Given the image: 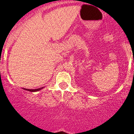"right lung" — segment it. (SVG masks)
<instances>
[{
    "mask_svg": "<svg viewBox=\"0 0 134 134\" xmlns=\"http://www.w3.org/2000/svg\"><path fill=\"white\" fill-rule=\"evenodd\" d=\"M43 88V87H40V88H38V89H35V90H30V89H25V88H23L24 90H26V91H31V92H36V91H38L41 90V89Z\"/></svg>",
    "mask_w": 134,
    "mask_h": 134,
    "instance_id": "1",
    "label": "right lung"
}]
</instances>
